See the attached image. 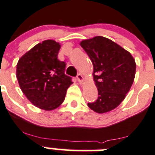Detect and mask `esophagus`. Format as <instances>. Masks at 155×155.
I'll use <instances>...</instances> for the list:
<instances>
[{
    "label": "esophagus",
    "instance_id": "obj_1",
    "mask_svg": "<svg viewBox=\"0 0 155 155\" xmlns=\"http://www.w3.org/2000/svg\"><path fill=\"white\" fill-rule=\"evenodd\" d=\"M76 79H77L78 82L79 83H82L83 81H84V78H83L82 75L80 74V73H79V74L76 76Z\"/></svg>",
    "mask_w": 155,
    "mask_h": 155
}]
</instances>
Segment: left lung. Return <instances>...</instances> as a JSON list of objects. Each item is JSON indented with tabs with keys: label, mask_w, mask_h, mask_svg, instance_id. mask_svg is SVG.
I'll use <instances>...</instances> for the list:
<instances>
[{
	"label": "left lung",
	"mask_w": 155,
	"mask_h": 155,
	"mask_svg": "<svg viewBox=\"0 0 155 155\" xmlns=\"http://www.w3.org/2000/svg\"><path fill=\"white\" fill-rule=\"evenodd\" d=\"M90 57L98 99L87 105L98 114L110 111L124 100L134 80L136 63L131 53L110 39L96 36L80 42Z\"/></svg>",
	"instance_id": "8db88e82"
}]
</instances>
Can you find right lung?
Instances as JSON below:
<instances>
[{
    "label": "right lung",
    "instance_id": "1",
    "mask_svg": "<svg viewBox=\"0 0 155 155\" xmlns=\"http://www.w3.org/2000/svg\"><path fill=\"white\" fill-rule=\"evenodd\" d=\"M58 42L45 40L21 57L16 76L19 86L32 105L45 110H54L64 102L72 84L64 73L66 64L58 59Z\"/></svg>",
    "mask_w": 155,
    "mask_h": 155
}]
</instances>
